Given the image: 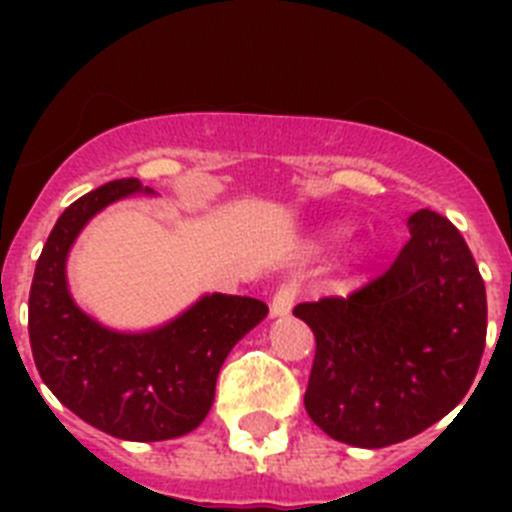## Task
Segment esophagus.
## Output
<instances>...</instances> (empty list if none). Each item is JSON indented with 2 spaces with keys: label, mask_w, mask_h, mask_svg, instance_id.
Masks as SVG:
<instances>
[{
  "label": "esophagus",
  "mask_w": 512,
  "mask_h": 512,
  "mask_svg": "<svg viewBox=\"0 0 512 512\" xmlns=\"http://www.w3.org/2000/svg\"><path fill=\"white\" fill-rule=\"evenodd\" d=\"M297 295H300V287L297 284H282L277 289V295L271 300V315H289V310L295 307Z\"/></svg>",
  "instance_id": "1"
}]
</instances>
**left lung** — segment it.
Masks as SVG:
<instances>
[{
  "mask_svg": "<svg viewBox=\"0 0 512 512\" xmlns=\"http://www.w3.org/2000/svg\"><path fill=\"white\" fill-rule=\"evenodd\" d=\"M408 228L382 277L295 307L315 333L307 415L359 449L400 443L449 415L485 351V282L467 241L433 210L410 215Z\"/></svg>",
  "mask_w": 512,
  "mask_h": 512,
  "instance_id": "left-lung-1",
  "label": "left lung"
}]
</instances>
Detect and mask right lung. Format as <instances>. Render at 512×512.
I'll return each mask as SVG.
<instances>
[{
	"mask_svg": "<svg viewBox=\"0 0 512 512\" xmlns=\"http://www.w3.org/2000/svg\"><path fill=\"white\" fill-rule=\"evenodd\" d=\"M138 192L151 189L115 179L63 210L35 266L27 330L40 379L71 413L122 441H166L207 418L230 348L269 307L253 297L205 295L146 333H120L89 318L66 282L69 251L99 210Z\"/></svg>",
	"mask_w": 512,
	"mask_h": 512,
	"instance_id": "right-lung-1",
	"label": "right lung"
}]
</instances>
